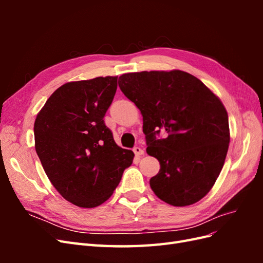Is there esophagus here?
<instances>
[{
    "instance_id": "34e87169",
    "label": "esophagus",
    "mask_w": 263,
    "mask_h": 263,
    "mask_svg": "<svg viewBox=\"0 0 263 263\" xmlns=\"http://www.w3.org/2000/svg\"><path fill=\"white\" fill-rule=\"evenodd\" d=\"M133 151L135 153V155H136L137 157H140V156H142L145 154V151H144V149L142 148H140V147H135L134 149H133Z\"/></svg>"
}]
</instances>
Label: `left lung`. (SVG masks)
<instances>
[{
	"mask_svg": "<svg viewBox=\"0 0 263 263\" xmlns=\"http://www.w3.org/2000/svg\"><path fill=\"white\" fill-rule=\"evenodd\" d=\"M118 85L141 112L147 154L160 170L150 179L155 194L173 206L208 194L229 146L226 108L208 86L181 70L142 71L119 77ZM164 131L166 137L158 140Z\"/></svg>",
	"mask_w": 263,
	"mask_h": 263,
	"instance_id": "1",
	"label": "left lung"
}]
</instances>
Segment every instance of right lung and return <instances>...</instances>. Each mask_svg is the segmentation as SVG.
I'll use <instances>...</instances> for the list:
<instances>
[{"label": "right lung", "mask_w": 263, "mask_h": 263, "mask_svg": "<svg viewBox=\"0 0 263 263\" xmlns=\"http://www.w3.org/2000/svg\"><path fill=\"white\" fill-rule=\"evenodd\" d=\"M116 89L117 77L68 82L36 117L35 149L47 177L79 208H97L108 200L133 163V151L116 145L103 119Z\"/></svg>", "instance_id": "obj_1"}]
</instances>
